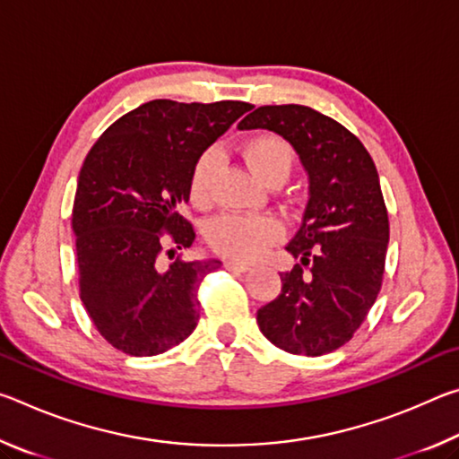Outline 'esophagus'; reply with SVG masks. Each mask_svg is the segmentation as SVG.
I'll use <instances>...</instances> for the list:
<instances>
[{
	"label": "esophagus",
	"mask_w": 459,
	"mask_h": 459,
	"mask_svg": "<svg viewBox=\"0 0 459 459\" xmlns=\"http://www.w3.org/2000/svg\"><path fill=\"white\" fill-rule=\"evenodd\" d=\"M224 267H227L229 271H237V273H245V271L251 269V265H248V263H240V261H235V259L224 261Z\"/></svg>",
	"instance_id": "esophagus-1"
}]
</instances>
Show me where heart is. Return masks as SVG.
<instances>
[{"label": "heart", "mask_w": 459, "mask_h": 459, "mask_svg": "<svg viewBox=\"0 0 459 459\" xmlns=\"http://www.w3.org/2000/svg\"><path fill=\"white\" fill-rule=\"evenodd\" d=\"M243 158L261 182L285 180L293 168V147L281 135L255 134L245 139ZM219 168V153L202 152L190 169L188 196L194 206L206 208L212 200V178ZM283 237L281 222L273 216L227 214L208 227V240L216 253L240 263L257 261Z\"/></svg>", "instance_id": "1"}]
</instances>
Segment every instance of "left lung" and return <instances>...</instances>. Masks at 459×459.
Instances as JSON below:
<instances>
[{
    "label": "left lung",
    "instance_id": "8db88e82",
    "mask_svg": "<svg viewBox=\"0 0 459 459\" xmlns=\"http://www.w3.org/2000/svg\"><path fill=\"white\" fill-rule=\"evenodd\" d=\"M238 129L275 131L309 176V200L291 243L298 263L281 293L257 312L271 344L290 354L338 351L367 320L383 285L388 214L367 147L344 126L304 105H265Z\"/></svg>",
    "mask_w": 459,
    "mask_h": 459
}]
</instances>
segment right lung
<instances>
[{"label":"right lung","mask_w":459,"mask_h":459,"mask_svg":"<svg viewBox=\"0 0 459 459\" xmlns=\"http://www.w3.org/2000/svg\"><path fill=\"white\" fill-rule=\"evenodd\" d=\"M251 105L155 99L108 127L84 158L73 206L79 290L100 336L129 356L184 342L200 317L198 287L221 261H186L196 232L178 212L198 155Z\"/></svg>","instance_id":"right-lung-1"}]
</instances>
